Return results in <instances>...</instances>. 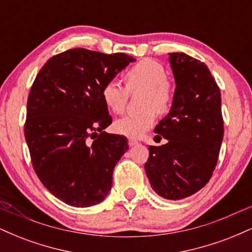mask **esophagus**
Here are the masks:
<instances>
[{
    "instance_id": "34e87169",
    "label": "esophagus",
    "mask_w": 252,
    "mask_h": 252,
    "mask_svg": "<svg viewBox=\"0 0 252 252\" xmlns=\"http://www.w3.org/2000/svg\"><path fill=\"white\" fill-rule=\"evenodd\" d=\"M138 142L136 140H134V138H129L128 140V144H129V147H134V146H136V144H137Z\"/></svg>"
}]
</instances>
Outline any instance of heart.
<instances>
[{
	"mask_svg": "<svg viewBox=\"0 0 252 252\" xmlns=\"http://www.w3.org/2000/svg\"><path fill=\"white\" fill-rule=\"evenodd\" d=\"M126 88L116 80H109L102 88L105 106L114 114H122L126 109L129 92L143 90L142 108L140 114H130L115 122L118 134L130 138H140L153 128L156 111L166 114L174 102V89L167 79V72L160 63L143 59L129 68L123 76Z\"/></svg>",
	"mask_w": 252,
	"mask_h": 252,
	"instance_id": "heart-1",
	"label": "heart"
}]
</instances>
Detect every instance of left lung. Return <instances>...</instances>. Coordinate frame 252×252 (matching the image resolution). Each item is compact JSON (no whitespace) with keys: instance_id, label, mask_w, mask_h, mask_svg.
<instances>
[{"instance_id":"obj_1","label":"left lung","mask_w":252,"mask_h":252,"mask_svg":"<svg viewBox=\"0 0 252 252\" xmlns=\"http://www.w3.org/2000/svg\"><path fill=\"white\" fill-rule=\"evenodd\" d=\"M176 88L169 114L156 126L160 147L144 164L152 189L169 200L194 194L213 174L224 136L220 90L204 63L169 53Z\"/></svg>"}]
</instances>
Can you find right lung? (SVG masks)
<instances>
[{"instance_id": "1", "label": "right lung", "mask_w": 252, "mask_h": 252, "mask_svg": "<svg viewBox=\"0 0 252 252\" xmlns=\"http://www.w3.org/2000/svg\"><path fill=\"white\" fill-rule=\"evenodd\" d=\"M124 53L73 48L50 58L27 100L25 137L37 178L74 207L103 201L128 140L104 131L112 122L102 88L130 63Z\"/></svg>"}]
</instances>
